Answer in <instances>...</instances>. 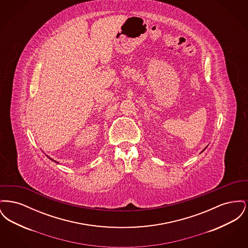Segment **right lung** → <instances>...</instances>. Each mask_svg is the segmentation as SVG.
<instances>
[{"instance_id": "obj_1", "label": "right lung", "mask_w": 248, "mask_h": 248, "mask_svg": "<svg viewBox=\"0 0 248 248\" xmlns=\"http://www.w3.org/2000/svg\"><path fill=\"white\" fill-rule=\"evenodd\" d=\"M48 158H49V159H50V160H53V159H51V158H50V157H49V156H47ZM53 161H54V160H53ZM54 162H56V161H54ZM56 163H57V162H56Z\"/></svg>"}]
</instances>
